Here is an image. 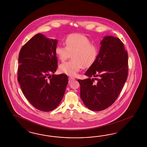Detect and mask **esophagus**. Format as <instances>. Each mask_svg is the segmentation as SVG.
<instances>
[{"label":"esophagus","instance_id":"34e87169","mask_svg":"<svg viewBox=\"0 0 147 147\" xmlns=\"http://www.w3.org/2000/svg\"><path fill=\"white\" fill-rule=\"evenodd\" d=\"M68 80H69V82H71L72 80H75V79H74V78H72V77H69V78H68Z\"/></svg>","mask_w":147,"mask_h":147}]
</instances>
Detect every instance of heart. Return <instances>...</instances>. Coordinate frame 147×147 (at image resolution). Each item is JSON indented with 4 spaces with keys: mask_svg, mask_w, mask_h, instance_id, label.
Returning a JSON list of instances; mask_svg holds the SVG:
<instances>
[{
    "mask_svg": "<svg viewBox=\"0 0 147 147\" xmlns=\"http://www.w3.org/2000/svg\"><path fill=\"white\" fill-rule=\"evenodd\" d=\"M65 46L57 45L55 53L60 61L63 62L72 54L73 60L62 63L59 70L68 76H74L83 68H89L96 61L98 54V46L91 43L87 36L79 33L67 36Z\"/></svg>",
    "mask_w": 147,
    "mask_h": 147,
    "instance_id": "obj_1",
    "label": "heart"
}]
</instances>
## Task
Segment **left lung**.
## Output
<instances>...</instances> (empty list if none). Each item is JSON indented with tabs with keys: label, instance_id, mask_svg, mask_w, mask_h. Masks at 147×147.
I'll return each mask as SVG.
<instances>
[{
	"label": "left lung",
	"instance_id": "left-lung-1",
	"mask_svg": "<svg viewBox=\"0 0 147 147\" xmlns=\"http://www.w3.org/2000/svg\"><path fill=\"white\" fill-rule=\"evenodd\" d=\"M101 45L96 61L85 73L88 78L78 80L80 98L85 106L93 111H103L115 101L128 73V53L120 39L106 36ZM94 79L97 83L93 82Z\"/></svg>",
	"mask_w": 147,
	"mask_h": 147
}]
</instances>
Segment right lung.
Listing matches in <instances>:
<instances>
[{
  "instance_id": "obj_1",
  "label": "right lung",
  "mask_w": 147,
  "mask_h": 147,
  "mask_svg": "<svg viewBox=\"0 0 147 147\" xmlns=\"http://www.w3.org/2000/svg\"><path fill=\"white\" fill-rule=\"evenodd\" d=\"M58 40L38 33L20 51L18 81L27 100L37 109L53 111L59 106L68 82L66 74H52L58 60L55 48Z\"/></svg>"
}]
</instances>
